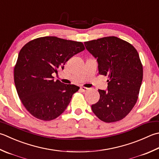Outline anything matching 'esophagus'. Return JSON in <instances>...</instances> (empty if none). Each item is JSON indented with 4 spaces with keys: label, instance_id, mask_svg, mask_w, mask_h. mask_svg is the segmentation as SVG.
<instances>
[{
    "label": "esophagus",
    "instance_id": "esophagus-1",
    "mask_svg": "<svg viewBox=\"0 0 159 159\" xmlns=\"http://www.w3.org/2000/svg\"><path fill=\"white\" fill-rule=\"evenodd\" d=\"M88 89L89 88H85V87H80V90H81L82 92H87Z\"/></svg>",
    "mask_w": 159,
    "mask_h": 159
}]
</instances>
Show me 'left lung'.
<instances>
[{
	"instance_id": "1",
	"label": "left lung",
	"mask_w": 159,
	"mask_h": 159,
	"mask_svg": "<svg viewBox=\"0 0 159 159\" xmlns=\"http://www.w3.org/2000/svg\"><path fill=\"white\" fill-rule=\"evenodd\" d=\"M98 63L99 74L107 76V90L98 89L100 99L93 112L106 123L116 122L128 114L138 99L143 66L138 52L125 40L109 36L84 43Z\"/></svg>"
}]
</instances>
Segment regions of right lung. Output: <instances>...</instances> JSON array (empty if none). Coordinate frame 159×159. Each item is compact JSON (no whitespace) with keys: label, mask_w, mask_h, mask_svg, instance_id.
<instances>
[{"label":"right lung","mask_w":159,"mask_h":159,"mask_svg":"<svg viewBox=\"0 0 159 159\" xmlns=\"http://www.w3.org/2000/svg\"><path fill=\"white\" fill-rule=\"evenodd\" d=\"M84 49L81 42L55 36L32 40L20 49L14 67V83L22 103L32 116L51 120L66 110L80 88L54 81L52 74H58L70 58Z\"/></svg>","instance_id":"obj_1"}]
</instances>
